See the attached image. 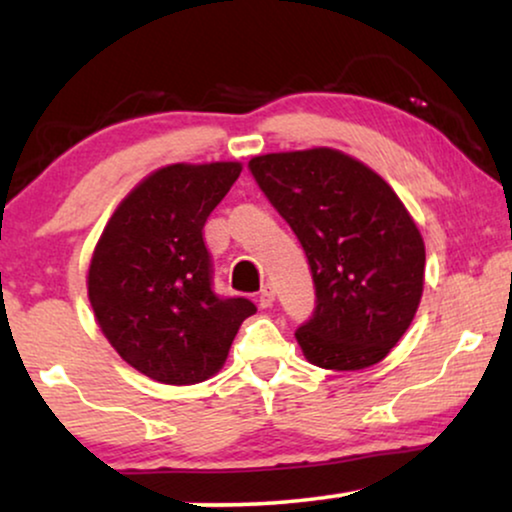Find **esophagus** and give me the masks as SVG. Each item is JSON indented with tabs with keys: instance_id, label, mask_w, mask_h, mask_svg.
I'll use <instances>...</instances> for the list:
<instances>
[{
	"instance_id": "obj_1",
	"label": "esophagus",
	"mask_w": 512,
	"mask_h": 512,
	"mask_svg": "<svg viewBox=\"0 0 512 512\" xmlns=\"http://www.w3.org/2000/svg\"><path fill=\"white\" fill-rule=\"evenodd\" d=\"M272 303H275V289H272L270 284H265L261 293H258V305H261L263 310H268V307H272Z\"/></svg>"
}]
</instances>
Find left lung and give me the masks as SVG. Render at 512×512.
Segmentation results:
<instances>
[{"label":"left lung","instance_id":"8db88e82","mask_svg":"<svg viewBox=\"0 0 512 512\" xmlns=\"http://www.w3.org/2000/svg\"><path fill=\"white\" fill-rule=\"evenodd\" d=\"M249 170L310 263L317 305L296 331L305 359L328 370L380 363L424 291V240L401 198L361 160L328 146L265 153Z\"/></svg>","mask_w":512,"mask_h":512}]
</instances>
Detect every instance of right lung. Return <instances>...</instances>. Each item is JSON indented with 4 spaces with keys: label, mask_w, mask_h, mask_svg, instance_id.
I'll return each mask as SVG.
<instances>
[{
    "label": "right lung",
    "mask_w": 512,
    "mask_h": 512,
    "mask_svg": "<svg viewBox=\"0 0 512 512\" xmlns=\"http://www.w3.org/2000/svg\"><path fill=\"white\" fill-rule=\"evenodd\" d=\"M242 163H177L139 181L104 226L88 268V298L125 363L163 384H198L228 359L247 298H219L202 240Z\"/></svg>",
    "instance_id": "1"
}]
</instances>
